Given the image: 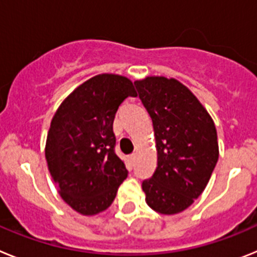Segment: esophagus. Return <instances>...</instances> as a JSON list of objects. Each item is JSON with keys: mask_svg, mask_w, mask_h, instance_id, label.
Returning a JSON list of instances; mask_svg holds the SVG:
<instances>
[{"mask_svg": "<svg viewBox=\"0 0 257 257\" xmlns=\"http://www.w3.org/2000/svg\"><path fill=\"white\" fill-rule=\"evenodd\" d=\"M130 160L134 162V161L136 160V154H131V156H130Z\"/></svg>", "mask_w": 257, "mask_h": 257, "instance_id": "34e87169", "label": "esophagus"}]
</instances>
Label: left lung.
Returning a JSON list of instances; mask_svg holds the SVG:
<instances>
[{
    "instance_id": "left-lung-1",
    "label": "left lung",
    "mask_w": 257,
    "mask_h": 257,
    "mask_svg": "<svg viewBox=\"0 0 257 257\" xmlns=\"http://www.w3.org/2000/svg\"><path fill=\"white\" fill-rule=\"evenodd\" d=\"M153 122L157 167L142 184L145 202L163 215L187 210L205 190L217 160L216 127L206 108L175 78L135 81Z\"/></svg>"
}]
</instances>
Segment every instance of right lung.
Returning <instances> with one entry per match:
<instances>
[{
  "mask_svg": "<svg viewBox=\"0 0 257 257\" xmlns=\"http://www.w3.org/2000/svg\"><path fill=\"white\" fill-rule=\"evenodd\" d=\"M127 96H136L127 77L97 74L74 88L51 119L47 167L63 201L83 216L105 211L127 178L113 133L115 112Z\"/></svg>",
  "mask_w": 257,
  "mask_h": 257,
  "instance_id": "right-lung-1",
  "label": "right lung"
}]
</instances>
